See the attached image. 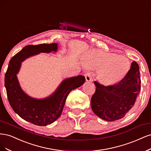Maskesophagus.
<instances>
[{
  "instance_id": "34e87169",
  "label": "esophagus",
  "mask_w": 151,
  "mask_h": 151,
  "mask_svg": "<svg viewBox=\"0 0 151 151\" xmlns=\"http://www.w3.org/2000/svg\"><path fill=\"white\" fill-rule=\"evenodd\" d=\"M85 78L87 81H91L92 80V76L90 73H87L85 74Z\"/></svg>"
}]
</instances>
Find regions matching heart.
<instances>
[{"label": "heart", "mask_w": 151, "mask_h": 151, "mask_svg": "<svg viewBox=\"0 0 151 151\" xmlns=\"http://www.w3.org/2000/svg\"><path fill=\"white\" fill-rule=\"evenodd\" d=\"M86 60L89 67L99 69V79L108 85L116 83L122 80L130 68V61L127 58L101 51L90 52Z\"/></svg>", "instance_id": "1"}]
</instances>
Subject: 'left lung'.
Returning a JSON list of instances; mask_svg holds the SVG:
<instances>
[{
  "mask_svg": "<svg viewBox=\"0 0 151 151\" xmlns=\"http://www.w3.org/2000/svg\"><path fill=\"white\" fill-rule=\"evenodd\" d=\"M139 66L133 61L128 73L119 83L104 86L95 81V93L91 97L93 112L101 119L113 122L123 118L131 110L140 90Z\"/></svg>",
  "mask_w": 151,
  "mask_h": 151,
  "instance_id": "obj_1",
  "label": "left lung"
}]
</instances>
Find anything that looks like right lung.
<instances>
[{
  "label": "right lung",
  "mask_w": 151,
  "mask_h": 151,
  "mask_svg": "<svg viewBox=\"0 0 151 151\" xmlns=\"http://www.w3.org/2000/svg\"><path fill=\"white\" fill-rule=\"evenodd\" d=\"M58 46L57 43H51L24 47L11 60L5 75L7 99L13 110L24 120L36 125H50L59 118L70 92L85 81L82 75L68 78L62 81L54 93L42 99L32 98L22 90L17 76L22 62L41 52H56Z\"/></svg>",
  "instance_id": "obj_1"
}]
</instances>
